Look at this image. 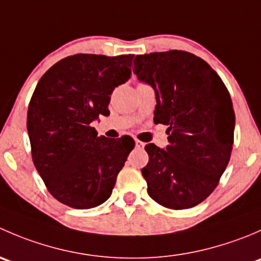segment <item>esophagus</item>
I'll return each mask as SVG.
<instances>
[{
	"instance_id": "1",
	"label": "esophagus",
	"mask_w": 261,
	"mask_h": 261,
	"mask_svg": "<svg viewBox=\"0 0 261 261\" xmlns=\"http://www.w3.org/2000/svg\"><path fill=\"white\" fill-rule=\"evenodd\" d=\"M135 145L136 147H139V149H143V147L145 146V143H143V141L140 140H135Z\"/></svg>"
}]
</instances>
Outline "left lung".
I'll list each match as a JSON object with an SVG mask.
<instances>
[{
	"mask_svg": "<svg viewBox=\"0 0 261 261\" xmlns=\"http://www.w3.org/2000/svg\"><path fill=\"white\" fill-rule=\"evenodd\" d=\"M134 73L154 88V122L168 126V144L145 146L147 194L170 210L197 206L212 193L231 156L235 112L220 75L183 50L136 55Z\"/></svg>",
	"mask_w": 261,
	"mask_h": 261,
	"instance_id": "obj_1",
	"label": "left lung"
}]
</instances>
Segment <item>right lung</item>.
Here are the masks:
<instances>
[{"label": "right lung", "mask_w": 261, "mask_h": 261, "mask_svg": "<svg viewBox=\"0 0 261 261\" xmlns=\"http://www.w3.org/2000/svg\"><path fill=\"white\" fill-rule=\"evenodd\" d=\"M134 54H75L40 78L28 110L34 165L54 198L87 210L110 198L135 146L130 136H97L92 122L109 116L115 87L131 75Z\"/></svg>", "instance_id": "add662e5"}]
</instances>
